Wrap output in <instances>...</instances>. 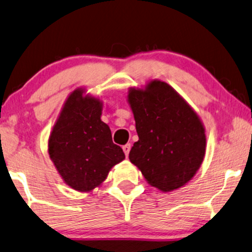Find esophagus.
Returning <instances> with one entry per match:
<instances>
[{
    "label": "esophagus",
    "mask_w": 252,
    "mask_h": 252,
    "mask_svg": "<svg viewBox=\"0 0 252 252\" xmlns=\"http://www.w3.org/2000/svg\"><path fill=\"white\" fill-rule=\"evenodd\" d=\"M122 149H123V152L126 153V156L128 157L129 152H130V149H131V144H126V145H124Z\"/></svg>",
    "instance_id": "obj_1"
}]
</instances>
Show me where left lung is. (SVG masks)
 I'll return each mask as SVG.
<instances>
[{"instance_id": "left-lung-1", "label": "left lung", "mask_w": 252, "mask_h": 252, "mask_svg": "<svg viewBox=\"0 0 252 252\" xmlns=\"http://www.w3.org/2000/svg\"><path fill=\"white\" fill-rule=\"evenodd\" d=\"M138 142L129 159L152 187L167 192L194 176L205 157V128L197 113L172 86L151 80L129 90Z\"/></svg>"}]
</instances>
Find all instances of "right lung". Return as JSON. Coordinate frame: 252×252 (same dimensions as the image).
Returning <instances> with one entry per match:
<instances>
[{"mask_svg":"<svg viewBox=\"0 0 252 252\" xmlns=\"http://www.w3.org/2000/svg\"><path fill=\"white\" fill-rule=\"evenodd\" d=\"M77 89L65 100L48 140L49 158L70 188L89 192L122 161L123 150L113 143L102 122V102Z\"/></svg>","mask_w":252,"mask_h":252,"instance_id":"obj_1","label":"right lung"}]
</instances>
